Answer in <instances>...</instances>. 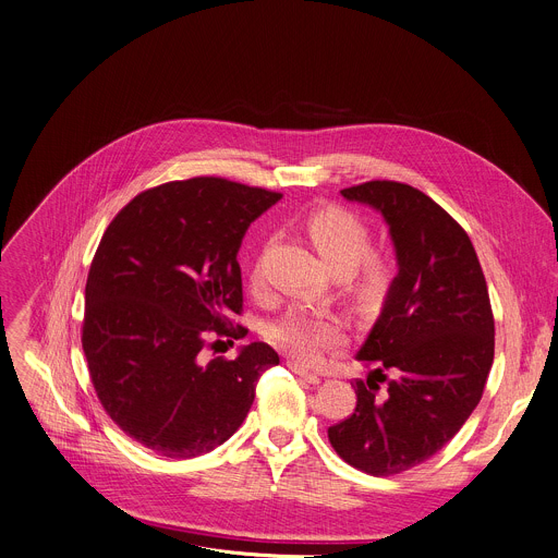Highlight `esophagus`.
<instances>
[{
	"label": "esophagus",
	"instance_id": "1",
	"mask_svg": "<svg viewBox=\"0 0 558 558\" xmlns=\"http://www.w3.org/2000/svg\"><path fill=\"white\" fill-rule=\"evenodd\" d=\"M287 366H289V368H291V371H293V373H295V375H300V377H302V379H306V381H308V384H320V379H323V377H320V375H315V373H311V371H306V368H304V366H300V364H298V362H289V364H287Z\"/></svg>",
	"mask_w": 558,
	"mask_h": 558
}]
</instances>
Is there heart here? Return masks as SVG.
<instances>
[{
    "label": "heart",
    "mask_w": 558,
    "mask_h": 558,
    "mask_svg": "<svg viewBox=\"0 0 558 558\" xmlns=\"http://www.w3.org/2000/svg\"><path fill=\"white\" fill-rule=\"evenodd\" d=\"M304 229L317 254L333 271L344 276L349 291L360 302L371 304L386 293L392 265L386 256L368 252L371 229L362 216L340 205H325L306 216ZM250 280L254 289L263 284L260 258L254 260ZM269 338L298 362L317 364L327 351L344 342V329L336 317L295 308L271 325Z\"/></svg>",
    "instance_id": "1"
}]
</instances>
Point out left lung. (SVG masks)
Masks as SVG:
<instances>
[{
	"label": "left lung",
	"mask_w": 558,
	"mask_h": 558,
	"mask_svg": "<svg viewBox=\"0 0 558 558\" xmlns=\"http://www.w3.org/2000/svg\"><path fill=\"white\" fill-rule=\"evenodd\" d=\"M340 194L384 216L397 276L355 355L371 368L355 381V411L329 428V441L353 468L388 476L430 459L480 404L495 317L468 233L430 196L395 181Z\"/></svg>",
	"instance_id": "obj_1"
}]
</instances>
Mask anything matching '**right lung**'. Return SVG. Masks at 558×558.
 <instances>
[{
	"label": "right lung",
	"instance_id": "1",
	"mask_svg": "<svg viewBox=\"0 0 558 558\" xmlns=\"http://www.w3.org/2000/svg\"><path fill=\"white\" fill-rule=\"evenodd\" d=\"M280 196L214 177L172 181L134 196L101 238L86 282L88 371L112 422L156 454L192 459L225 444L280 362L265 342L203 360L209 336L247 333L231 323L243 311L235 256Z\"/></svg>",
	"mask_w": 558,
	"mask_h": 558
}]
</instances>
